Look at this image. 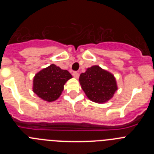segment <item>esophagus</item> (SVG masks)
Wrapping results in <instances>:
<instances>
[{
    "label": "esophagus",
    "instance_id": "obj_1",
    "mask_svg": "<svg viewBox=\"0 0 154 154\" xmlns=\"http://www.w3.org/2000/svg\"><path fill=\"white\" fill-rule=\"evenodd\" d=\"M72 75H73V76H74V77L75 79H78L79 77V73L77 72H74Z\"/></svg>",
    "mask_w": 154,
    "mask_h": 154
}]
</instances>
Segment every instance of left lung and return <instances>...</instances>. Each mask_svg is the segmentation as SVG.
<instances>
[{
    "label": "left lung",
    "instance_id": "obj_1",
    "mask_svg": "<svg viewBox=\"0 0 154 154\" xmlns=\"http://www.w3.org/2000/svg\"><path fill=\"white\" fill-rule=\"evenodd\" d=\"M82 89L91 101L104 103L109 100L117 90L116 81L112 73L98 65L88 68L79 76Z\"/></svg>",
    "mask_w": 154,
    "mask_h": 154
}]
</instances>
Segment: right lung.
<instances>
[{
    "label": "right lung",
    "mask_w": 154,
    "mask_h": 154,
    "mask_svg": "<svg viewBox=\"0 0 154 154\" xmlns=\"http://www.w3.org/2000/svg\"><path fill=\"white\" fill-rule=\"evenodd\" d=\"M72 76L52 64L37 73L33 79V92L45 101L53 102L61 96L65 82Z\"/></svg>",
    "instance_id": "right-lung-1"
}]
</instances>
